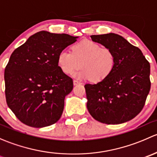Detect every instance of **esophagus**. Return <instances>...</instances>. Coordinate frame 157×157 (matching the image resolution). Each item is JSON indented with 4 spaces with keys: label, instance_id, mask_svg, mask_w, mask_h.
I'll list each match as a JSON object with an SVG mask.
<instances>
[{
    "label": "esophagus",
    "instance_id": "1",
    "mask_svg": "<svg viewBox=\"0 0 157 157\" xmlns=\"http://www.w3.org/2000/svg\"><path fill=\"white\" fill-rule=\"evenodd\" d=\"M80 81H78V80H74V85H77V84H80Z\"/></svg>",
    "mask_w": 157,
    "mask_h": 157
}]
</instances>
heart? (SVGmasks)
<instances>
[{"mask_svg":"<svg viewBox=\"0 0 157 157\" xmlns=\"http://www.w3.org/2000/svg\"><path fill=\"white\" fill-rule=\"evenodd\" d=\"M116 58L113 51L90 40H83L72 47V52L62 50L58 55V65L65 74H72L81 67L74 77L91 79L95 83L105 80L115 68Z\"/></svg>","mask_w":157,"mask_h":157,"instance_id":"1","label":"heart"}]
</instances>
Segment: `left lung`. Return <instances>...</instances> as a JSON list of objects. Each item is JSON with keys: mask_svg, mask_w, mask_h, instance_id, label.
Instances as JSON below:
<instances>
[{"mask_svg": "<svg viewBox=\"0 0 157 157\" xmlns=\"http://www.w3.org/2000/svg\"><path fill=\"white\" fill-rule=\"evenodd\" d=\"M91 39L112 49L116 63L105 80L84 86L89 112L104 124L130 121L141 112L146 102L151 86L150 63L140 48L119 35H93Z\"/></svg>", "mask_w": 157, "mask_h": 157, "instance_id": "left-lung-1", "label": "left lung"}]
</instances>
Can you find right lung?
Listing matches in <instances>:
<instances>
[{
    "label": "right lung",
    "mask_w": 157,
    "mask_h": 157,
    "mask_svg": "<svg viewBox=\"0 0 157 157\" xmlns=\"http://www.w3.org/2000/svg\"><path fill=\"white\" fill-rule=\"evenodd\" d=\"M77 38L41 31L10 55L4 71L6 101L23 124L43 128L60 119L74 83L58 67V55Z\"/></svg>",
    "instance_id": "obj_1"
}]
</instances>
